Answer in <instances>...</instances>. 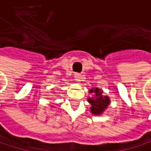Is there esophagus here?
Wrapping results in <instances>:
<instances>
[{
  "mask_svg": "<svg viewBox=\"0 0 151 151\" xmlns=\"http://www.w3.org/2000/svg\"><path fill=\"white\" fill-rule=\"evenodd\" d=\"M83 78H84V76L83 75H81V74H79V73L75 74V80L77 82H80Z\"/></svg>",
  "mask_w": 151,
  "mask_h": 151,
  "instance_id": "34e87169",
  "label": "esophagus"
}]
</instances>
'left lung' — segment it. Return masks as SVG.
<instances>
[{
    "label": "left lung",
    "mask_w": 151,
    "mask_h": 151,
    "mask_svg": "<svg viewBox=\"0 0 151 151\" xmlns=\"http://www.w3.org/2000/svg\"><path fill=\"white\" fill-rule=\"evenodd\" d=\"M88 93H93V98H88V102L91 104V113L94 115L101 114L110 103L108 96H104L100 88H92Z\"/></svg>",
    "instance_id": "8db88e82"
}]
</instances>
